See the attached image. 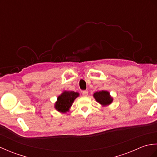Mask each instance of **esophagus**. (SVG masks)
<instances>
[{
	"instance_id": "esophagus-1",
	"label": "esophagus",
	"mask_w": 157,
	"mask_h": 157,
	"mask_svg": "<svg viewBox=\"0 0 157 157\" xmlns=\"http://www.w3.org/2000/svg\"><path fill=\"white\" fill-rule=\"evenodd\" d=\"M88 94V90L82 91V95L84 96H87Z\"/></svg>"
}]
</instances>
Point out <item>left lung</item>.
<instances>
[{
	"mask_svg": "<svg viewBox=\"0 0 157 157\" xmlns=\"http://www.w3.org/2000/svg\"><path fill=\"white\" fill-rule=\"evenodd\" d=\"M94 97L96 101L103 106L109 105L113 101V98L109 95V93L105 90L95 92L94 94Z\"/></svg>",
	"mask_w": 157,
	"mask_h": 157,
	"instance_id": "left-lung-1",
	"label": "left lung"
}]
</instances>
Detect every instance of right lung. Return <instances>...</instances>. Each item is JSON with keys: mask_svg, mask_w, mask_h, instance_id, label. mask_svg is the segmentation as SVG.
Instances as JSON below:
<instances>
[{"mask_svg": "<svg viewBox=\"0 0 157 157\" xmlns=\"http://www.w3.org/2000/svg\"><path fill=\"white\" fill-rule=\"evenodd\" d=\"M79 96V93L73 91L64 92L57 98L55 104V109L59 112L66 113L69 111L73 102Z\"/></svg>", "mask_w": 157, "mask_h": 157, "instance_id": "add662e5", "label": "right lung"}]
</instances>
